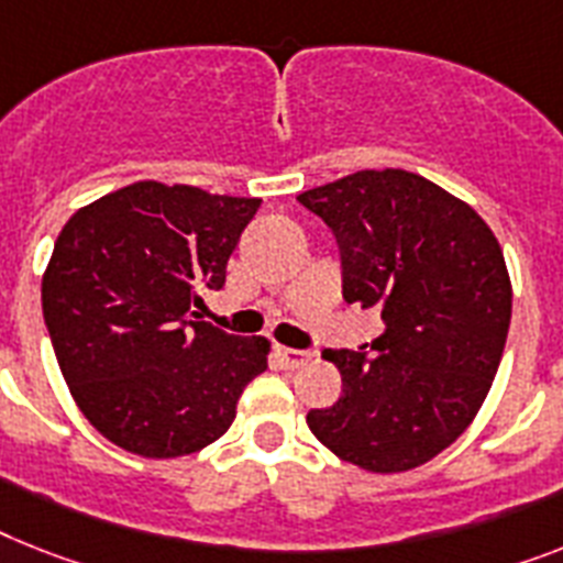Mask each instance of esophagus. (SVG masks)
Returning a JSON list of instances; mask_svg holds the SVG:
<instances>
[{
  "label": "esophagus",
  "instance_id": "obj_1",
  "mask_svg": "<svg viewBox=\"0 0 563 563\" xmlns=\"http://www.w3.org/2000/svg\"><path fill=\"white\" fill-rule=\"evenodd\" d=\"M273 354H276V360L282 362L285 368H299V365H305V362L310 360L308 351H299V347H285V345L273 347Z\"/></svg>",
  "mask_w": 563,
  "mask_h": 563
}]
</instances>
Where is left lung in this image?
I'll use <instances>...</instances> for the list:
<instances>
[{
    "label": "left lung",
    "instance_id": "8db88e82",
    "mask_svg": "<svg viewBox=\"0 0 563 563\" xmlns=\"http://www.w3.org/2000/svg\"><path fill=\"white\" fill-rule=\"evenodd\" d=\"M296 201L333 232L342 299L376 308L365 351H324L342 397L308 411L336 457L391 475L422 466L466 431L504 356L512 285L481 216L406 169H362Z\"/></svg>",
    "mask_w": 563,
    "mask_h": 563
}]
</instances>
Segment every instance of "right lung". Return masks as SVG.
<instances>
[{"label": "right lung", "instance_id": "obj_1", "mask_svg": "<svg viewBox=\"0 0 563 563\" xmlns=\"http://www.w3.org/2000/svg\"><path fill=\"white\" fill-rule=\"evenodd\" d=\"M258 198L141 180L68 218L42 276L59 371L103 438L141 457H184L235 420L267 339L232 336L195 308L221 290Z\"/></svg>", "mask_w": 563, "mask_h": 563}]
</instances>
